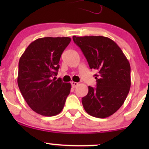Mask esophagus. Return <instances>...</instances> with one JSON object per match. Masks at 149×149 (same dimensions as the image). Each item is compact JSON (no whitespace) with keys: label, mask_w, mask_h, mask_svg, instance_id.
I'll list each match as a JSON object with an SVG mask.
<instances>
[{"label":"esophagus","mask_w":149,"mask_h":149,"mask_svg":"<svg viewBox=\"0 0 149 149\" xmlns=\"http://www.w3.org/2000/svg\"><path fill=\"white\" fill-rule=\"evenodd\" d=\"M79 83H77V82H74V81H72L71 82V85H72V87L74 88V87H76L77 86H78Z\"/></svg>","instance_id":"obj_1"}]
</instances>
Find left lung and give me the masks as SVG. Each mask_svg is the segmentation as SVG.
I'll list each match as a JSON object with an SVG mask.
<instances>
[{
  "label": "left lung",
  "instance_id": "8db88e82",
  "mask_svg": "<svg viewBox=\"0 0 149 149\" xmlns=\"http://www.w3.org/2000/svg\"><path fill=\"white\" fill-rule=\"evenodd\" d=\"M94 74L96 87L89 86L82 98L85 111L97 118L109 117L123 105L131 86L130 64L121 48L111 38L102 36H73Z\"/></svg>",
  "mask_w": 149,
  "mask_h": 149
}]
</instances>
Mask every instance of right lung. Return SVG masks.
Listing matches in <instances>:
<instances>
[{
    "instance_id": "right-lung-1",
    "label": "right lung",
    "mask_w": 149,
    "mask_h": 149,
    "mask_svg": "<svg viewBox=\"0 0 149 149\" xmlns=\"http://www.w3.org/2000/svg\"><path fill=\"white\" fill-rule=\"evenodd\" d=\"M70 40L69 37L38 38L19 59L18 87L28 106L39 115H58L70 93V83L53 77L58 74L60 57Z\"/></svg>"
}]
</instances>
